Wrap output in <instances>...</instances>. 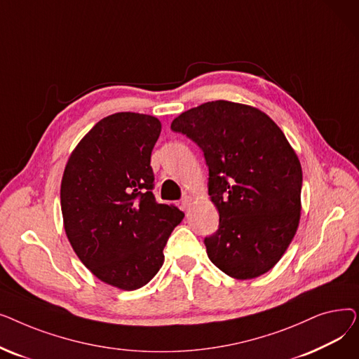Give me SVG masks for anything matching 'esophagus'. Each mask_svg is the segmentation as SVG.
<instances>
[{
	"instance_id": "1",
	"label": "esophagus",
	"mask_w": 359,
	"mask_h": 359,
	"mask_svg": "<svg viewBox=\"0 0 359 359\" xmlns=\"http://www.w3.org/2000/svg\"><path fill=\"white\" fill-rule=\"evenodd\" d=\"M192 201H194V196H191V195H186L183 199H182V206H183V210H187L191 206V203H192Z\"/></svg>"
}]
</instances>
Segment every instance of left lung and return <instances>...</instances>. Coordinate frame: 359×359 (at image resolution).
<instances>
[{"label":"left lung","instance_id":"1","mask_svg":"<svg viewBox=\"0 0 359 359\" xmlns=\"http://www.w3.org/2000/svg\"><path fill=\"white\" fill-rule=\"evenodd\" d=\"M172 129L202 148L210 168L219 212L217 233L203 240L210 260L240 280L271 271L301 217L303 170L284 132L262 110L227 100L183 111Z\"/></svg>","mask_w":359,"mask_h":359}]
</instances>
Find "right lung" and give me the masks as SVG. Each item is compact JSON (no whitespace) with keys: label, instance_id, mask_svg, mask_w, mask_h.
Segmentation results:
<instances>
[{"label":"right lung","instance_id":"add662e5","mask_svg":"<svg viewBox=\"0 0 359 359\" xmlns=\"http://www.w3.org/2000/svg\"><path fill=\"white\" fill-rule=\"evenodd\" d=\"M161 122L119 111L94 125L71 153L61 182L65 234L88 271L134 291L164 263L168 236L184 214L153 195V151Z\"/></svg>","mask_w":359,"mask_h":359}]
</instances>
